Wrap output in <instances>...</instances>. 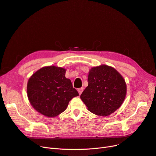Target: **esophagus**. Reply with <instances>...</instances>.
Wrapping results in <instances>:
<instances>
[{"mask_svg":"<svg viewBox=\"0 0 156 156\" xmlns=\"http://www.w3.org/2000/svg\"><path fill=\"white\" fill-rule=\"evenodd\" d=\"M77 91H78V92H79V95H80L82 94V92H83V88H78L77 89Z\"/></svg>","mask_w":156,"mask_h":156,"instance_id":"1","label":"esophagus"}]
</instances>
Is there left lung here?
Instances as JSON below:
<instances>
[{
    "instance_id": "8db88e82",
    "label": "left lung",
    "mask_w": 156,
    "mask_h": 156,
    "mask_svg": "<svg viewBox=\"0 0 156 156\" xmlns=\"http://www.w3.org/2000/svg\"><path fill=\"white\" fill-rule=\"evenodd\" d=\"M88 83L80 99L94 114L109 115L119 108L125 99V80L111 66L103 64L91 68Z\"/></svg>"
}]
</instances>
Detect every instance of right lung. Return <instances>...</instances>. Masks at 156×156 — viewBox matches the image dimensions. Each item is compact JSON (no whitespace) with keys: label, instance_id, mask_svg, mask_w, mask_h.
Segmentation results:
<instances>
[{"label":"right lung","instance_id":"add662e5","mask_svg":"<svg viewBox=\"0 0 156 156\" xmlns=\"http://www.w3.org/2000/svg\"><path fill=\"white\" fill-rule=\"evenodd\" d=\"M66 69L45 66L34 73L27 84V95L34 108L46 117H54L65 110L69 101L79 95Z\"/></svg>","mask_w":156,"mask_h":156}]
</instances>
